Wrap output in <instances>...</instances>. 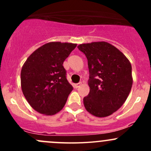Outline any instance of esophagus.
<instances>
[{
  "label": "esophagus",
  "mask_w": 151,
  "mask_h": 151,
  "mask_svg": "<svg viewBox=\"0 0 151 151\" xmlns=\"http://www.w3.org/2000/svg\"><path fill=\"white\" fill-rule=\"evenodd\" d=\"M81 85H82V83H77V84L74 85V86H75L76 88H77L78 87H80Z\"/></svg>",
  "instance_id": "34e87169"
}]
</instances>
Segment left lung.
I'll use <instances>...</instances> for the list:
<instances>
[{
    "label": "left lung",
    "instance_id": "obj_1",
    "mask_svg": "<svg viewBox=\"0 0 151 151\" xmlns=\"http://www.w3.org/2000/svg\"><path fill=\"white\" fill-rule=\"evenodd\" d=\"M78 49L86 56L90 93L83 99L85 109L99 118L116 112L126 101L133 80L127 58L105 42L82 44Z\"/></svg>",
    "mask_w": 151,
    "mask_h": 151
}]
</instances>
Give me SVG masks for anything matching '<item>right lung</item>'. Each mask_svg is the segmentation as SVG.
<instances>
[{"mask_svg": "<svg viewBox=\"0 0 151 151\" xmlns=\"http://www.w3.org/2000/svg\"><path fill=\"white\" fill-rule=\"evenodd\" d=\"M76 44L50 42L35 50L21 70V87L30 106L52 115L61 110L73 87L63 64Z\"/></svg>", "mask_w": 151, "mask_h": 151, "instance_id": "obj_1", "label": "right lung"}]
</instances>
